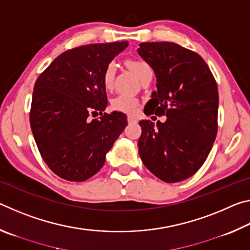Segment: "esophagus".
I'll use <instances>...</instances> for the list:
<instances>
[{"label":"esophagus","instance_id":"esophagus-1","mask_svg":"<svg viewBox=\"0 0 250 250\" xmlns=\"http://www.w3.org/2000/svg\"><path fill=\"white\" fill-rule=\"evenodd\" d=\"M126 119H128L129 124H137V122H138L137 118L133 117V116H128V118H126Z\"/></svg>","mask_w":250,"mask_h":250}]
</instances>
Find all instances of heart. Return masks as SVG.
Segmentation results:
<instances>
[{
  "instance_id": "heart-1",
  "label": "heart",
  "mask_w": 250,
  "mask_h": 250,
  "mask_svg": "<svg viewBox=\"0 0 250 250\" xmlns=\"http://www.w3.org/2000/svg\"><path fill=\"white\" fill-rule=\"evenodd\" d=\"M126 65L129 68L133 71L134 75L138 78L146 70H150V66L147 62L141 59H128ZM115 75H116V65L113 62H110L107 65L103 75V83L104 86L107 89H111L115 83ZM112 109L118 110V111L125 112V113H135L139 110V101L132 96L129 95H119L117 96L111 103Z\"/></svg>"
}]
</instances>
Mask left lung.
<instances>
[{
  "label": "left lung",
  "mask_w": 250,
  "mask_h": 250,
  "mask_svg": "<svg viewBox=\"0 0 250 250\" xmlns=\"http://www.w3.org/2000/svg\"><path fill=\"white\" fill-rule=\"evenodd\" d=\"M138 53L153 69L156 91L141 120L139 154L147 170L167 183L184 181L200 170L217 134V83L200 55L171 42L141 43Z\"/></svg>",
  "instance_id": "1"
}]
</instances>
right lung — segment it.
Listing matches in <instances>:
<instances>
[{"label": "right lung", "instance_id": "1", "mask_svg": "<svg viewBox=\"0 0 250 250\" xmlns=\"http://www.w3.org/2000/svg\"><path fill=\"white\" fill-rule=\"evenodd\" d=\"M126 46L116 42L68 49L36 80L32 132L45 163L62 179L83 182L95 175L128 125L125 113H103L108 104L104 71ZM98 113L99 120L87 119Z\"/></svg>", "mask_w": 250, "mask_h": 250}]
</instances>
